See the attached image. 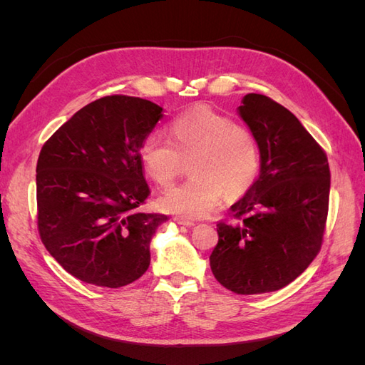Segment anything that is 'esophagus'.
Wrapping results in <instances>:
<instances>
[{"label":"esophagus","mask_w":365,"mask_h":365,"mask_svg":"<svg viewBox=\"0 0 365 365\" xmlns=\"http://www.w3.org/2000/svg\"><path fill=\"white\" fill-rule=\"evenodd\" d=\"M175 220H176V222H178L180 225H184V227H193V225H195V222H192V220H185V219H182V217H176Z\"/></svg>","instance_id":"1"}]
</instances>
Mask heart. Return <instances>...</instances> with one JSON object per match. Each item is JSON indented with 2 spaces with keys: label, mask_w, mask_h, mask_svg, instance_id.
<instances>
[{
  "label": "heart",
  "mask_w": 365,
  "mask_h": 365,
  "mask_svg": "<svg viewBox=\"0 0 365 365\" xmlns=\"http://www.w3.org/2000/svg\"><path fill=\"white\" fill-rule=\"evenodd\" d=\"M190 160L192 180L165 192L158 205L163 212L200 219L224 196L239 200L251 189L260 173L262 153L251 130L212 108L197 106L173 118L169 140L150 134L140 146L143 169L163 189L178 178L182 161Z\"/></svg>",
  "instance_id": "1"
}]
</instances>
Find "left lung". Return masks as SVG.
Wrapping results in <instances>:
<instances>
[{"instance_id": "1", "label": "left lung", "mask_w": 365, "mask_h": 365, "mask_svg": "<svg viewBox=\"0 0 365 365\" xmlns=\"http://www.w3.org/2000/svg\"><path fill=\"white\" fill-rule=\"evenodd\" d=\"M239 115L257 138L256 182L219 222L210 256L213 275L240 295L294 282L317 257L326 228L330 170L324 150L291 111L262 94L242 98Z\"/></svg>"}]
</instances>
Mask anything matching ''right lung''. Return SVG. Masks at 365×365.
<instances>
[{
    "label": "right lung",
    "mask_w": 365,
    "mask_h": 365,
    "mask_svg": "<svg viewBox=\"0 0 365 365\" xmlns=\"http://www.w3.org/2000/svg\"><path fill=\"white\" fill-rule=\"evenodd\" d=\"M163 108L106 96L83 106L42 146L36 165L38 230L61 267L85 283L121 288L150 264V240L168 220L138 207L150 190L140 146Z\"/></svg>",
    "instance_id": "add662e5"
}]
</instances>
